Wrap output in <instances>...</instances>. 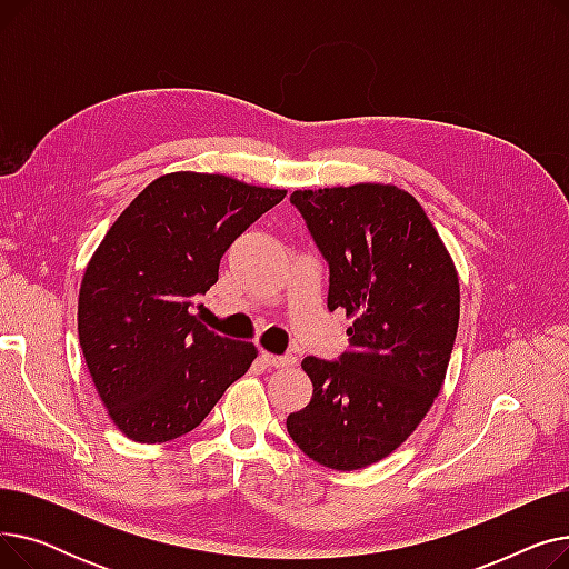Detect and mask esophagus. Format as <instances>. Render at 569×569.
Wrapping results in <instances>:
<instances>
[{"label": "esophagus", "instance_id": "1", "mask_svg": "<svg viewBox=\"0 0 569 569\" xmlns=\"http://www.w3.org/2000/svg\"><path fill=\"white\" fill-rule=\"evenodd\" d=\"M260 360L267 367H274V369H288L297 365V357L292 355H272V352H260Z\"/></svg>", "mask_w": 569, "mask_h": 569}]
</instances>
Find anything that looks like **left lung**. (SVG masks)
Wrapping results in <instances>:
<instances>
[{"label":"left lung","mask_w":569,"mask_h":569,"mask_svg":"<svg viewBox=\"0 0 569 569\" xmlns=\"http://www.w3.org/2000/svg\"><path fill=\"white\" fill-rule=\"evenodd\" d=\"M330 264L327 309H346L350 348L305 357L307 408L286 427L320 466L360 470L417 429L438 397L459 327V277L422 204L392 184L295 191Z\"/></svg>","instance_id":"1"}]
</instances>
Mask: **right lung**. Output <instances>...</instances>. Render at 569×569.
Instances as JSON below:
<instances>
[{
    "label": "right lung",
    "instance_id": "right-lung-1",
    "mask_svg": "<svg viewBox=\"0 0 569 569\" xmlns=\"http://www.w3.org/2000/svg\"><path fill=\"white\" fill-rule=\"evenodd\" d=\"M226 174L170 172L124 209L89 260L78 297L84 362L110 420L136 442L193 431L256 360L191 307L219 281L234 239L283 200Z\"/></svg>",
    "mask_w": 569,
    "mask_h": 569
}]
</instances>
